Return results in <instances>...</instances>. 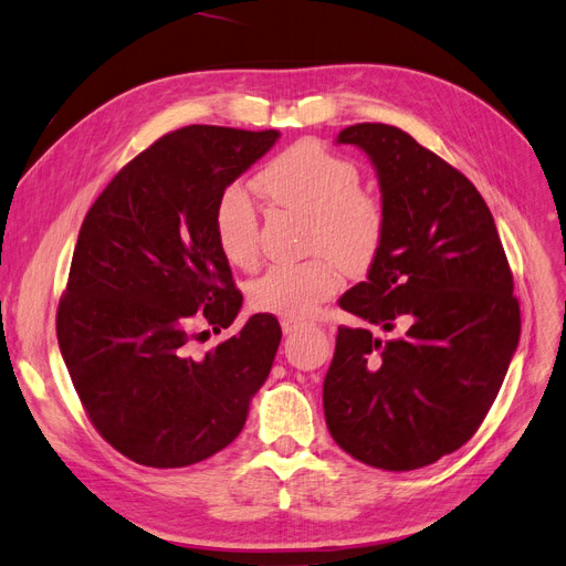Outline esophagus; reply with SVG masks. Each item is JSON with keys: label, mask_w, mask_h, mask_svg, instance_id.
<instances>
[{"label": "esophagus", "mask_w": 566, "mask_h": 566, "mask_svg": "<svg viewBox=\"0 0 566 566\" xmlns=\"http://www.w3.org/2000/svg\"><path fill=\"white\" fill-rule=\"evenodd\" d=\"M281 328H283L285 336H292V334H296L298 328H302V324L294 322V319H283V322H281Z\"/></svg>", "instance_id": "esophagus-1"}]
</instances>
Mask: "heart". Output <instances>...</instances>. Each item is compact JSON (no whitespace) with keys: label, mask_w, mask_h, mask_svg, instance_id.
I'll return each mask as SVG.
<instances>
[{"label":"heart","mask_w":566,"mask_h":566,"mask_svg":"<svg viewBox=\"0 0 566 566\" xmlns=\"http://www.w3.org/2000/svg\"><path fill=\"white\" fill-rule=\"evenodd\" d=\"M260 191L283 210L308 217V249L336 258L347 272L368 270L377 258L386 212L379 198L358 189L356 166L319 144L302 142L276 155L258 176ZM214 240L235 268H249L258 255L260 214L253 196L228 187L214 208ZM340 274L334 260L313 258L298 264H274L251 281L255 311L302 319L334 294Z\"/></svg>","instance_id":"obj_1"}]
</instances>
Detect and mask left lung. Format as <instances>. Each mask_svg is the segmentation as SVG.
I'll list each match as a JSON object with an SVG mask.
<instances>
[{"mask_svg":"<svg viewBox=\"0 0 566 566\" xmlns=\"http://www.w3.org/2000/svg\"><path fill=\"white\" fill-rule=\"evenodd\" d=\"M338 144L370 157L386 212L368 279L338 304L397 336L338 326L324 418L354 459L413 471L486 418L521 336L514 279L484 198L454 166L384 123L349 125Z\"/></svg>","mask_w":566,"mask_h":566,"instance_id":"8db88e82","label":"left lung"}]
</instances>
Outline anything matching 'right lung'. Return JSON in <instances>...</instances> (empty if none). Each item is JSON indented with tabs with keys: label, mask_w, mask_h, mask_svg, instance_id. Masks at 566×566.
Listing matches in <instances>:
<instances>
[{
	"label": "right lung",
	"mask_w": 566,
	"mask_h": 566,
	"mask_svg": "<svg viewBox=\"0 0 566 566\" xmlns=\"http://www.w3.org/2000/svg\"><path fill=\"white\" fill-rule=\"evenodd\" d=\"M279 137L176 129L125 164L84 217L56 311L59 349L99 437L144 467L182 469L223 450L270 377L274 315L249 317L201 358L189 340L198 326L228 328L242 308L214 208Z\"/></svg>",
	"instance_id": "add662e5"
}]
</instances>
